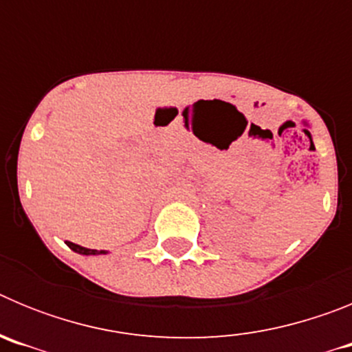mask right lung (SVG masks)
I'll list each match as a JSON object with an SVG mask.
<instances>
[{
	"label": "right lung",
	"instance_id": "add662e5",
	"mask_svg": "<svg viewBox=\"0 0 352 352\" xmlns=\"http://www.w3.org/2000/svg\"><path fill=\"white\" fill-rule=\"evenodd\" d=\"M68 247L72 248L74 252H79V254H82V256H96V254H107L105 250H93V248H84L80 247V245H76V243H72V241H67Z\"/></svg>",
	"mask_w": 352,
	"mask_h": 352
}]
</instances>
